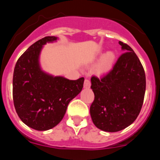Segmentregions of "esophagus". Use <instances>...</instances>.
I'll return each instance as SVG.
<instances>
[{
	"mask_svg": "<svg viewBox=\"0 0 160 160\" xmlns=\"http://www.w3.org/2000/svg\"><path fill=\"white\" fill-rule=\"evenodd\" d=\"M90 82L89 79H85L84 81V88H90Z\"/></svg>",
	"mask_w": 160,
	"mask_h": 160,
	"instance_id": "esophagus-1",
	"label": "esophagus"
}]
</instances>
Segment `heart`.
I'll return each mask as SVG.
<instances>
[{
    "instance_id": "heart-1",
    "label": "heart",
    "mask_w": 160,
    "mask_h": 160,
    "mask_svg": "<svg viewBox=\"0 0 160 160\" xmlns=\"http://www.w3.org/2000/svg\"><path fill=\"white\" fill-rule=\"evenodd\" d=\"M96 59L97 58H94V60ZM115 60H116V56L114 52H106L104 54L102 55L101 58L99 59L98 62L96 65V73L99 74V75H102V74H107V73H110L114 68Z\"/></svg>"
}]
</instances>
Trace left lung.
Wrapping results in <instances>:
<instances>
[{"instance_id": "left-lung-1", "label": "left lung", "mask_w": 160, "mask_h": 160, "mask_svg": "<svg viewBox=\"0 0 160 160\" xmlns=\"http://www.w3.org/2000/svg\"><path fill=\"white\" fill-rule=\"evenodd\" d=\"M122 53L113 70L102 78H91L94 100L90 116L98 129L117 132L134 122L140 112L146 90V76L135 53L118 42Z\"/></svg>"}]
</instances>
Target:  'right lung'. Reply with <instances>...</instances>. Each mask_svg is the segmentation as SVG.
Listing matches in <instances>:
<instances>
[{"instance_id":"obj_1","label":"right lung","mask_w":160,"mask_h":160,"mask_svg":"<svg viewBox=\"0 0 160 160\" xmlns=\"http://www.w3.org/2000/svg\"><path fill=\"white\" fill-rule=\"evenodd\" d=\"M58 39L49 36L32 44L14 68V107L22 122L37 131H47L57 126L64 117L68 104L83 87L84 78L70 80L42 70L39 59L43 46Z\"/></svg>"}]
</instances>
